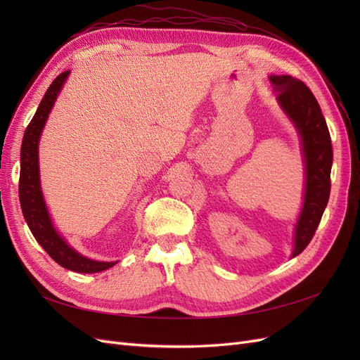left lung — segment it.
Returning a JSON list of instances; mask_svg holds the SVG:
<instances>
[{"label":"left lung","instance_id":"obj_1","mask_svg":"<svg viewBox=\"0 0 360 360\" xmlns=\"http://www.w3.org/2000/svg\"><path fill=\"white\" fill-rule=\"evenodd\" d=\"M276 99L296 126L304 159V198L294 231L292 257L307 248L321 221L330 195L332 141L321 108L312 91L292 76H270Z\"/></svg>","mask_w":360,"mask_h":360}]
</instances>
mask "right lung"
Returning a JSON list of instances; mask_svg holds the SVG:
<instances>
[{"mask_svg": "<svg viewBox=\"0 0 360 360\" xmlns=\"http://www.w3.org/2000/svg\"><path fill=\"white\" fill-rule=\"evenodd\" d=\"M70 70L63 72L49 85L48 91L37 108L30 124L25 129L22 147H20V176H19V201L30 230L39 245L46 250L49 257L61 267L78 274H97L112 267L117 261H96L90 259L68 245V242L57 233L48 213L45 198H43L39 176V139L45 127L48 115L52 110L64 81Z\"/></svg>", "mask_w": 360, "mask_h": 360, "instance_id": "obj_1", "label": "right lung"}]
</instances>
